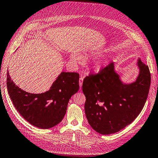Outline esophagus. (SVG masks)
<instances>
[{
  "label": "esophagus",
  "mask_w": 158,
  "mask_h": 158,
  "mask_svg": "<svg viewBox=\"0 0 158 158\" xmlns=\"http://www.w3.org/2000/svg\"><path fill=\"white\" fill-rule=\"evenodd\" d=\"M83 80H84V78L82 76H81L79 79V84H80V86L81 87L82 86V83H83Z\"/></svg>",
  "instance_id": "1"
}]
</instances>
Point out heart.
Segmentation results:
<instances>
[{
    "instance_id": "1",
    "label": "heart",
    "mask_w": 158,
    "mask_h": 158,
    "mask_svg": "<svg viewBox=\"0 0 158 158\" xmlns=\"http://www.w3.org/2000/svg\"><path fill=\"white\" fill-rule=\"evenodd\" d=\"M71 59H72V61H73V62H74V63L81 62V61H82V57L80 54H78V53H72L71 56ZM101 65L100 64H98L97 65V68L98 69L101 68Z\"/></svg>"
}]
</instances>
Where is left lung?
I'll list each match as a JSON object with an SVG mask.
<instances>
[{
  "label": "left lung",
  "instance_id": "1",
  "mask_svg": "<svg viewBox=\"0 0 158 158\" xmlns=\"http://www.w3.org/2000/svg\"><path fill=\"white\" fill-rule=\"evenodd\" d=\"M137 65L139 74L135 82L129 84L122 83L113 62L98 74H90L84 79V110L88 123L97 132L102 135L117 133L131 123L143 109L151 74L141 60H138Z\"/></svg>",
  "mask_w": 158,
  "mask_h": 158
}]
</instances>
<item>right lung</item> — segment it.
<instances>
[{
	"mask_svg": "<svg viewBox=\"0 0 158 158\" xmlns=\"http://www.w3.org/2000/svg\"><path fill=\"white\" fill-rule=\"evenodd\" d=\"M7 90L15 109L30 124L49 129L62 121L71 97L79 90V74L62 72L50 89L41 94L29 93L10 80L7 72Z\"/></svg>",
	"mask_w": 158,
	"mask_h": 158,
	"instance_id": "obj_1",
	"label": "right lung"
}]
</instances>
